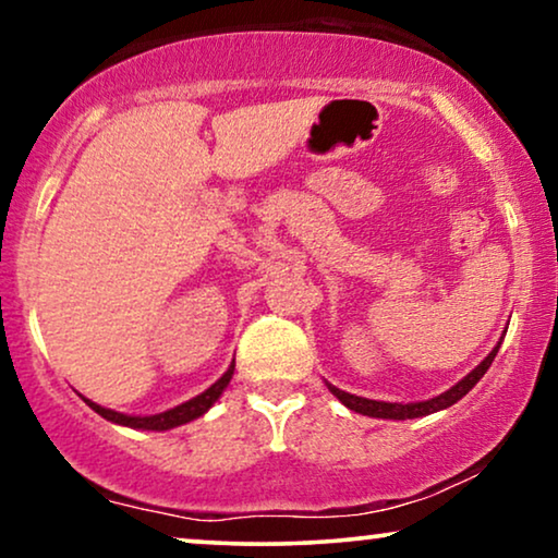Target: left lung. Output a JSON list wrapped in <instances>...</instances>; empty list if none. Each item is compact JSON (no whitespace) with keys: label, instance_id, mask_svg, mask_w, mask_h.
Masks as SVG:
<instances>
[{"label":"left lung","instance_id":"8db88e82","mask_svg":"<svg viewBox=\"0 0 558 558\" xmlns=\"http://www.w3.org/2000/svg\"><path fill=\"white\" fill-rule=\"evenodd\" d=\"M498 348H500V342H498ZM498 348H495L493 353L487 355L485 361L480 363L475 371L468 373V376H464V378L460 380V384L452 386V388H449V391H445L441 396H437V399H429V401H418V403H386V401L361 399V396L345 393V391H340V388H335V386H330V384H327V388H330L332 396H338V399H340L342 403H345V407H348L350 411H357V414L376 416V418H416V416H426V414H434V411L447 409V407H452V403L460 401L462 396L468 393L470 388L475 386L477 380L485 376V371L490 368V363H493L495 353H498Z\"/></svg>","mask_w":558,"mask_h":558}]
</instances>
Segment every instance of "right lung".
Masks as SVG:
<instances>
[{
	"instance_id": "right-lung-1",
	"label": "right lung",
	"mask_w": 558,
	"mask_h": 558,
	"mask_svg": "<svg viewBox=\"0 0 558 558\" xmlns=\"http://www.w3.org/2000/svg\"><path fill=\"white\" fill-rule=\"evenodd\" d=\"M235 365V363H233ZM233 365L228 368L223 376H220L216 384H213L208 391H203L201 396H195V399H190L185 403H180V407H174L170 411H165V414H157V416H126V414H119V411H111V409H104L98 407V403L83 399L88 403L90 409L96 411V414H101L104 418H109L113 424H121V426H132V429H149V432H165V429H172V426H180V424H187L193 422V418L203 416L205 411H208L213 403L218 401V396L223 393V388L231 384V376H233Z\"/></svg>"
}]
</instances>
